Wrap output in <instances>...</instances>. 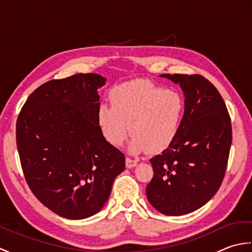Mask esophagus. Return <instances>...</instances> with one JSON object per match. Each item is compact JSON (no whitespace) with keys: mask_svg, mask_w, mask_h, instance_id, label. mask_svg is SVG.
<instances>
[{"mask_svg":"<svg viewBox=\"0 0 252 252\" xmlns=\"http://www.w3.org/2000/svg\"><path fill=\"white\" fill-rule=\"evenodd\" d=\"M136 164H137L136 160H133V159H131V158H126V167L127 169L134 168V167H136Z\"/></svg>","mask_w":252,"mask_h":252,"instance_id":"34e87169","label":"esophagus"}]
</instances>
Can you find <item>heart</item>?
Instances as JSON below:
<instances>
[{
  "label": "heart",
  "instance_id": "1",
  "mask_svg": "<svg viewBox=\"0 0 252 252\" xmlns=\"http://www.w3.org/2000/svg\"><path fill=\"white\" fill-rule=\"evenodd\" d=\"M184 114L185 99L178 91L136 81L112 90L110 106L99 105L96 120L110 145L121 146L131 131L130 153L158 154L175 142Z\"/></svg>",
  "mask_w": 252,
  "mask_h": 252
}]
</instances>
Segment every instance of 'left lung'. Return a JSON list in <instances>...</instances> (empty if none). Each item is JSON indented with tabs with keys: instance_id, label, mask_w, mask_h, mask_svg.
I'll list each match as a JSON object with an SVG mask.
<instances>
[{
	"instance_id": "obj_1",
	"label": "left lung",
	"mask_w": 252,
	"mask_h": 252,
	"mask_svg": "<svg viewBox=\"0 0 252 252\" xmlns=\"http://www.w3.org/2000/svg\"><path fill=\"white\" fill-rule=\"evenodd\" d=\"M179 84L185 114L175 142L151 159L147 199L165 216L190 213L216 195L225 175L232 125L221 94L200 74H160Z\"/></svg>"
}]
</instances>
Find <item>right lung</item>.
I'll return each mask as SVG.
<instances>
[{
  "label": "right lung",
  "instance_id": "obj_1",
  "mask_svg": "<svg viewBox=\"0 0 252 252\" xmlns=\"http://www.w3.org/2000/svg\"><path fill=\"white\" fill-rule=\"evenodd\" d=\"M105 83L96 73L52 80L31 93L16 123L21 168L31 191L70 220L97 213L126 167L125 155L107 143L96 120L98 89Z\"/></svg>",
  "mask_w": 252,
  "mask_h": 252
}]
</instances>
